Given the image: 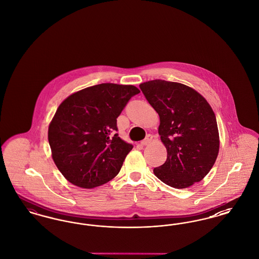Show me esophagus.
I'll use <instances>...</instances> for the list:
<instances>
[{
	"instance_id": "esophagus-1",
	"label": "esophagus",
	"mask_w": 259,
	"mask_h": 259,
	"mask_svg": "<svg viewBox=\"0 0 259 259\" xmlns=\"http://www.w3.org/2000/svg\"><path fill=\"white\" fill-rule=\"evenodd\" d=\"M152 139H153V136L149 135L147 136L146 137V139L145 140H143L142 142H141V145L142 146H147V145H148V144H150L151 143V141H152Z\"/></svg>"
}]
</instances>
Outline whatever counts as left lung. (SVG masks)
<instances>
[{
  "instance_id": "1",
  "label": "left lung",
  "mask_w": 259,
  "mask_h": 259,
  "mask_svg": "<svg viewBox=\"0 0 259 259\" xmlns=\"http://www.w3.org/2000/svg\"><path fill=\"white\" fill-rule=\"evenodd\" d=\"M159 114L158 133L167 159L154 175L174 188H187L210 171L220 150L217 118L208 101L191 87L154 79L140 84Z\"/></svg>"
}]
</instances>
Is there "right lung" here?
I'll return each instance as SVG.
<instances>
[{
	"label": "right lung",
	"instance_id": "obj_1",
	"mask_svg": "<svg viewBox=\"0 0 259 259\" xmlns=\"http://www.w3.org/2000/svg\"><path fill=\"white\" fill-rule=\"evenodd\" d=\"M138 93L134 85L101 83L74 92L59 105L48 137L52 159L68 182L94 188L119 172L133 145L111 134L125 105Z\"/></svg>",
	"mask_w": 259,
	"mask_h": 259
}]
</instances>
